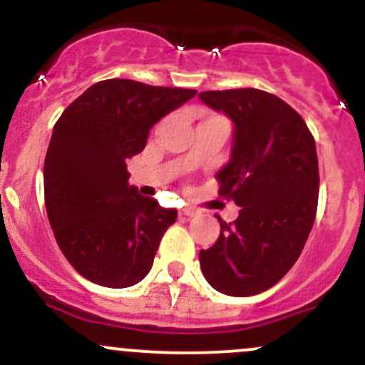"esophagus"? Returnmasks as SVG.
Here are the masks:
<instances>
[{
  "mask_svg": "<svg viewBox=\"0 0 365 365\" xmlns=\"http://www.w3.org/2000/svg\"><path fill=\"white\" fill-rule=\"evenodd\" d=\"M198 214L197 209L193 207H184V209L179 210V217H195Z\"/></svg>",
  "mask_w": 365,
  "mask_h": 365,
  "instance_id": "esophagus-1",
  "label": "esophagus"
}]
</instances>
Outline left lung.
<instances>
[{
	"label": "left lung",
	"mask_w": 365,
	"mask_h": 365,
	"mask_svg": "<svg viewBox=\"0 0 365 365\" xmlns=\"http://www.w3.org/2000/svg\"><path fill=\"white\" fill-rule=\"evenodd\" d=\"M200 101L233 123L230 160L215 178L219 195L240 207L217 242L200 250L215 291L254 296L277 284L308 240L319 202V158L304 120L280 97L257 88L202 92Z\"/></svg>",
	"instance_id": "1"
}]
</instances>
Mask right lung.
<instances>
[{
    "label": "right lung",
    "mask_w": 365,
    "mask_h": 365,
    "mask_svg": "<svg viewBox=\"0 0 365 365\" xmlns=\"http://www.w3.org/2000/svg\"><path fill=\"white\" fill-rule=\"evenodd\" d=\"M197 90L104 80L56 123L43 167L45 207L58 247L97 285L123 289L150 273L175 209L128 186L127 160L146 148L153 125Z\"/></svg>",
    "instance_id": "obj_1"
}]
</instances>
